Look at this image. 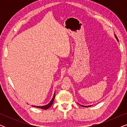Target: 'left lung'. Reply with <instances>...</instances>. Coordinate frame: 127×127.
Wrapping results in <instances>:
<instances>
[{"instance_id":"left-lung-1","label":"left lung","mask_w":127,"mask_h":127,"mask_svg":"<svg viewBox=\"0 0 127 127\" xmlns=\"http://www.w3.org/2000/svg\"><path fill=\"white\" fill-rule=\"evenodd\" d=\"M116 38H117V40H118V39H117V37H116ZM81 106H83V107H90L91 106H83V105H81Z\"/></svg>"}]
</instances>
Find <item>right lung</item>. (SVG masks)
<instances>
[{
  "mask_svg": "<svg viewBox=\"0 0 127 127\" xmlns=\"http://www.w3.org/2000/svg\"><path fill=\"white\" fill-rule=\"evenodd\" d=\"M54 98H55V94H54V95L53 96V99H52V100H51V102H50L48 104H47V105L42 106H32L34 107H37V108H40V109H47L49 108V107H51L52 105H53L54 100Z\"/></svg>",
  "mask_w": 127,
  "mask_h": 127,
  "instance_id": "right-lung-1",
  "label": "right lung"
}]
</instances>
